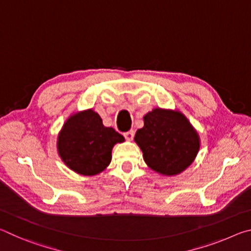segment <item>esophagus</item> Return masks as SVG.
Returning a JSON list of instances; mask_svg holds the SVG:
<instances>
[{"label":"esophagus","mask_w":251,"mask_h":251,"mask_svg":"<svg viewBox=\"0 0 251 251\" xmlns=\"http://www.w3.org/2000/svg\"><path fill=\"white\" fill-rule=\"evenodd\" d=\"M134 135H135L134 130H129V131H127V133H125V134H124L125 138L127 139V141H133V138H134Z\"/></svg>","instance_id":"34e87169"}]
</instances>
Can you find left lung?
Returning a JSON list of instances; mask_svg holds the SVG:
<instances>
[{
  "mask_svg": "<svg viewBox=\"0 0 251 251\" xmlns=\"http://www.w3.org/2000/svg\"><path fill=\"white\" fill-rule=\"evenodd\" d=\"M135 143L151 171L176 176L194 163L201 137L192 123L178 109L156 107L144 116V127L136 131Z\"/></svg>",
  "mask_w": 251,
  "mask_h": 251,
  "instance_id": "1",
  "label": "left lung"
}]
</instances>
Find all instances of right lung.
<instances>
[{"label": "right lung", "instance_id": "add662e5", "mask_svg": "<svg viewBox=\"0 0 251 251\" xmlns=\"http://www.w3.org/2000/svg\"><path fill=\"white\" fill-rule=\"evenodd\" d=\"M125 142L121 134L103 125L93 108L71 114L57 135V152L71 171L83 176L99 175L112 160V150Z\"/></svg>", "mask_w": 251, "mask_h": 251}]
</instances>
